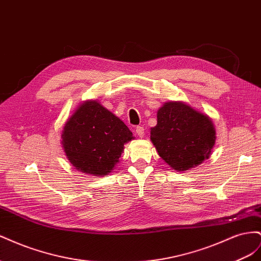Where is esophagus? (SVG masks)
Returning <instances> with one entry per match:
<instances>
[{
    "mask_svg": "<svg viewBox=\"0 0 261 261\" xmlns=\"http://www.w3.org/2000/svg\"><path fill=\"white\" fill-rule=\"evenodd\" d=\"M136 134H137V136L140 138H143L145 136V128L143 127V126H137Z\"/></svg>",
    "mask_w": 261,
    "mask_h": 261,
    "instance_id": "1",
    "label": "esophagus"
}]
</instances>
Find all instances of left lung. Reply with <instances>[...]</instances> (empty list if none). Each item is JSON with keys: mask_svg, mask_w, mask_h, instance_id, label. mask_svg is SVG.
<instances>
[{"mask_svg": "<svg viewBox=\"0 0 261 261\" xmlns=\"http://www.w3.org/2000/svg\"><path fill=\"white\" fill-rule=\"evenodd\" d=\"M211 118L183 101H169L158 110L150 140L164 162L185 172L209 159L217 139Z\"/></svg>", "mask_w": 261, "mask_h": 261, "instance_id": "obj_1", "label": "left lung"}]
</instances>
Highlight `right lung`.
I'll return each mask as SVG.
<instances>
[{
    "label": "right lung",
    "instance_id": "right-lung-1",
    "mask_svg": "<svg viewBox=\"0 0 261 261\" xmlns=\"http://www.w3.org/2000/svg\"><path fill=\"white\" fill-rule=\"evenodd\" d=\"M61 144L67 160L83 173L105 176L111 173L133 133L98 100L78 106L63 126Z\"/></svg>",
    "mask_w": 261,
    "mask_h": 261
}]
</instances>
